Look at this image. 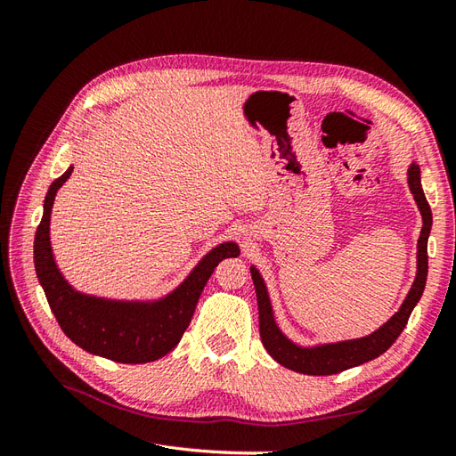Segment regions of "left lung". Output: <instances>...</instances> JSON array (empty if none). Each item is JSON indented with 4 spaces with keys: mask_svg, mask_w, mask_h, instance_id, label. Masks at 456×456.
Returning a JSON list of instances; mask_svg holds the SVG:
<instances>
[{
    "mask_svg": "<svg viewBox=\"0 0 456 456\" xmlns=\"http://www.w3.org/2000/svg\"><path fill=\"white\" fill-rule=\"evenodd\" d=\"M409 188L415 196V201L422 215V232L419 238V270L415 283H412L407 298L403 300L402 308L395 312L388 322H386L375 333L355 338V340H344L337 344H323V346L315 348H300L293 344L287 337H283L281 330L273 322V314L270 306V298L266 285L262 281L260 273L256 268H251L255 291H256V302H258V327H260V338L268 354L275 362L281 363L283 367L302 372V375H337L346 369H352L355 365H362L365 362L375 360L380 354L388 350L392 344L402 335L405 329L412 308L417 306V302L422 297L426 278H428V236H430L432 228V209L426 201V196L420 184V167L417 163H411L409 167Z\"/></svg>",
    "mask_w": 456,
    "mask_h": 456,
    "instance_id": "obj_1",
    "label": "left lung"
}]
</instances>
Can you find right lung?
<instances>
[{
  "mask_svg": "<svg viewBox=\"0 0 456 456\" xmlns=\"http://www.w3.org/2000/svg\"><path fill=\"white\" fill-rule=\"evenodd\" d=\"M74 167L49 186L44 216L36 230L34 265L49 306L64 335L79 348L118 363H148L167 355L188 329L207 280L226 256H238L236 243H223L207 253L184 283L156 302H119L81 295L68 285L54 265L49 220L57 190Z\"/></svg>",
  "mask_w": 456,
  "mask_h": 456,
  "instance_id": "obj_1",
  "label": "right lung"
}]
</instances>
